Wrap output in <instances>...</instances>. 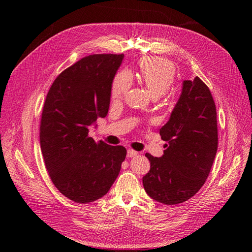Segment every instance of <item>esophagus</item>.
Listing matches in <instances>:
<instances>
[{
	"label": "esophagus",
	"mask_w": 252,
	"mask_h": 252,
	"mask_svg": "<svg viewBox=\"0 0 252 252\" xmlns=\"http://www.w3.org/2000/svg\"><path fill=\"white\" fill-rule=\"evenodd\" d=\"M136 155H138V151H135V150H133V149H128V150H127V157H128V158L135 157Z\"/></svg>",
	"instance_id": "obj_1"
}]
</instances>
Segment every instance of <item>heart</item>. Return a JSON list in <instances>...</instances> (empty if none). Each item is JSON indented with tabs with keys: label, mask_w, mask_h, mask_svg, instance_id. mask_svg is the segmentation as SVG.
<instances>
[{
	"label": "heart",
	"mask_w": 252,
	"mask_h": 252,
	"mask_svg": "<svg viewBox=\"0 0 252 252\" xmlns=\"http://www.w3.org/2000/svg\"><path fill=\"white\" fill-rule=\"evenodd\" d=\"M138 77L148 88L152 96H162L173 85L175 69L171 62L159 58H144L139 64ZM132 85L131 73L120 70L113 79L111 97L114 101L123 98Z\"/></svg>",
	"instance_id": "1"
}]
</instances>
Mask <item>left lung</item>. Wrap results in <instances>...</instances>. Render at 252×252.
Wrapping results in <instances>:
<instances>
[{
	"mask_svg": "<svg viewBox=\"0 0 252 252\" xmlns=\"http://www.w3.org/2000/svg\"><path fill=\"white\" fill-rule=\"evenodd\" d=\"M159 134L168 145L161 158L145 155L150 170L143 177V186L157 202L180 204L204 185L218 150L216 104L199 77L183 81L179 101Z\"/></svg>",
	"mask_w": 252,
	"mask_h": 252,
	"instance_id": "8db88e82",
	"label": "left lung"
}]
</instances>
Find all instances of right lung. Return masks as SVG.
<instances>
[{
    "instance_id": "right-lung-1",
    "label": "right lung",
    "mask_w": 252,
    "mask_h": 252,
    "mask_svg": "<svg viewBox=\"0 0 252 252\" xmlns=\"http://www.w3.org/2000/svg\"><path fill=\"white\" fill-rule=\"evenodd\" d=\"M124 55H91L61 72L44 103L40 144L59 191L86 204L104 196L118 178L127 151L95 143L89 126L107 116L114 75Z\"/></svg>"
}]
</instances>
